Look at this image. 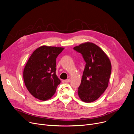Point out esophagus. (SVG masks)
Masks as SVG:
<instances>
[{"mask_svg":"<svg viewBox=\"0 0 134 134\" xmlns=\"http://www.w3.org/2000/svg\"><path fill=\"white\" fill-rule=\"evenodd\" d=\"M65 81L66 83H69V81H70V79H67L65 80Z\"/></svg>","mask_w":134,"mask_h":134,"instance_id":"34e87169","label":"esophagus"}]
</instances>
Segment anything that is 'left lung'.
Listing matches in <instances>:
<instances>
[{
    "instance_id": "obj_1",
    "label": "left lung",
    "mask_w": 134,
    "mask_h": 134,
    "mask_svg": "<svg viewBox=\"0 0 134 134\" xmlns=\"http://www.w3.org/2000/svg\"><path fill=\"white\" fill-rule=\"evenodd\" d=\"M73 49L80 53L86 62L78 88V94L81 101L94 102L107 89L112 66L109 58L96 44L87 42L75 46Z\"/></svg>"
}]
</instances>
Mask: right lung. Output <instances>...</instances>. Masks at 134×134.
<instances>
[{
	"label": "right lung",
	"mask_w": 134,
	"mask_h": 134,
	"mask_svg": "<svg viewBox=\"0 0 134 134\" xmlns=\"http://www.w3.org/2000/svg\"><path fill=\"white\" fill-rule=\"evenodd\" d=\"M63 48L42 46L28 59L24 71V80L32 95L46 101L53 96L61 83L56 74V58Z\"/></svg>",
	"instance_id": "add662e5"
}]
</instances>
